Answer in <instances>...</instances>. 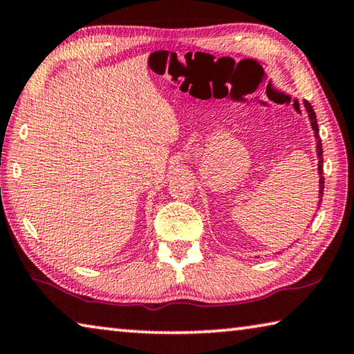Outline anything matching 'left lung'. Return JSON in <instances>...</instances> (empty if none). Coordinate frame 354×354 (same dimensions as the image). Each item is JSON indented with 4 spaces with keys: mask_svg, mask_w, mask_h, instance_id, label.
Wrapping results in <instances>:
<instances>
[{
    "mask_svg": "<svg viewBox=\"0 0 354 354\" xmlns=\"http://www.w3.org/2000/svg\"><path fill=\"white\" fill-rule=\"evenodd\" d=\"M304 107H306V112L309 115V122H310V127L314 129V137H315V151H317V158H319V201H317V205L320 207V203H322V196H323V189H325V178H323V149H322V140L319 137V127H317V117H315V112L313 109V106L308 101H304Z\"/></svg>",
    "mask_w": 354,
    "mask_h": 354,
    "instance_id": "obj_1",
    "label": "left lung"
}]
</instances>
